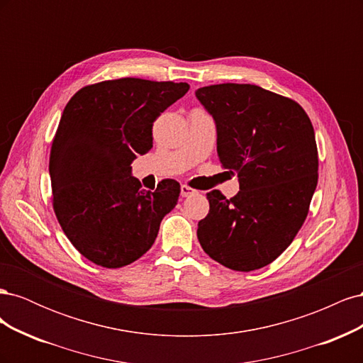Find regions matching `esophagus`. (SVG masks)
Instances as JSON below:
<instances>
[{"mask_svg":"<svg viewBox=\"0 0 363 363\" xmlns=\"http://www.w3.org/2000/svg\"><path fill=\"white\" fill-rule=\"evenodd\" d=\"M194 194H196L195 189L189 188L188 184H182V196H191V195H194Z\"/></svg>","mask_w":363,"mask_h":363,"instance_id":"esophagus-1","label":"esophagus"}]
</instances>
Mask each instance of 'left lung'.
<instances>
[{
    "instance_id": "8db88e82",
    "label": "left lung",
    "mask_w": 363,
    "mask_h": 363,
    "mask_svg": "<svg viewBox=\"0 0 363 363\" xmlns=\"http://www.w3.org/2000/svg\"><path fill=\"white\" fill-rule=\"evenodd\" d=\"M216 123L223 167L239 177L227 200L207 194L199 223L203 250L235 271L267 267L286 250L309 213L318 183L315 131L304 108L256 84L223 83L195 92Z\"/></svg>"
}]
</instances>
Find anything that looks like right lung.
<instances>
[{
    "mask_svg": "<svg viewBox=\"0 0 363 363\" xmlns=\"http://www.w3.org/2000/svg\"><path fill=\"white\" fill-rule=\"evenodd\" d=\"M188 83L144 79L84 86L68 101L52 139V208L71 244L104 268L130 265L155 244L180 184L142 189L131 162L152 147V124Z\"/></svg>",
    "mask_w": 363,
    "mask_h": 363,
    "instance_id": "right-lung-1",
    "label": "right lung"
}]
</instances>
